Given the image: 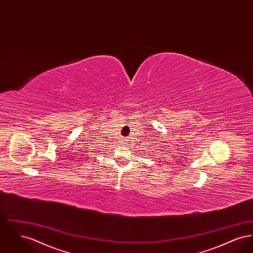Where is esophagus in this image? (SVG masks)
<instances>
[{
    "instance_id": "1",
    "label": "esophagus",
    "mask_w": 253,
    "mask_h": 253,
    "mask_svg": "<svg viewBox=\"0 0 253 253\" xmlns=\"http://www.w3.org/2000/svg\"><path fill=\"white\" fill-rule=\"evenodd\" d=\"M121 143L123 145H125V146H127V145H129V143H130V140H129V139H125V140H123Z\"/></svg>"
}]
</instances>
